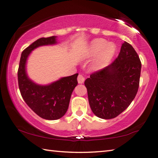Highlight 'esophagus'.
<instances>
[{"instance_id": "obj_1", "label": "esophagus", "mask_w": 158, "mask_h": 158, "mask_svg": "<svg viewBox=\"0 0 158 158\" xmlns=\"http://www.w3.org/2000/svg\"><path fill=\"white\" fill-rule=\"evenodd\" d=\"M84 80H85L84 77L81 75V74H79L78 77H77V81H78L79 84H83L84 81Z\"/></svg>"}]
</instances>
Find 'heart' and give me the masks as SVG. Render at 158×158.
Wrapping results in <instances>:
<instances>
[{
	"label": "heart",
	"mask_w": 158,
	"mask_h": 158,
	"mask_svg": "<svg viewBox=\"0 0 158 158\" xmlns=\"http://www.w3.org/2000/svg\"><path fill=\"white\" fill-rule=\"evenodd\" d=\"M116 46L113 42H108L105 39L96 38L89 44L81 58L84 60H90L95 58L90 65L93 72L100 71L105 68L115 56Z\"/></svg>",
	"instance_id": "obj_1"
}]
</instances>
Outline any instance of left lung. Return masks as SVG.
I'll list each match as a JSON object with an SVG mask.
<instances>
[{
  "label": "left lung",
  "mask_w": 158,
  "mask_h": 158,
  "mask_svg": "<svg viewBox=\"0 0 158 158\" xmlns=\"http://www.w3.org/2000/svg\"><path fill=\"white\" fill-rule=\"evenodd\" d=\"M141 68L137 53L125 42L114 62L90 74L84 82L93 114L111 119L125 111L137 93Z\"/></svg>",
  "instance_id": "left-lung-1"
}]
</instances>
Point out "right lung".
I'll list each match as a JSON object with an SVG mask.
<instances>
[{"instance_id":"right-lung-1","label":"right lung","mask_w":158,"mask_h":158,"mask_svg":"<svg viewBox=\"0 0 158 158\" xmlns=\"http://www.w3.org/2000/svg\"><path fill=\"white\" fill-rule=\"evenodd\" d=\"M56 44V36L42 37L32 43L21 53L17 74L19 88L23 100L40 117L52 121L65 114L72 93L78 84V74L62 77L48 85H39L29 79L26 68L32 51L41 46Z\"/></svg>"}]
</instances>
